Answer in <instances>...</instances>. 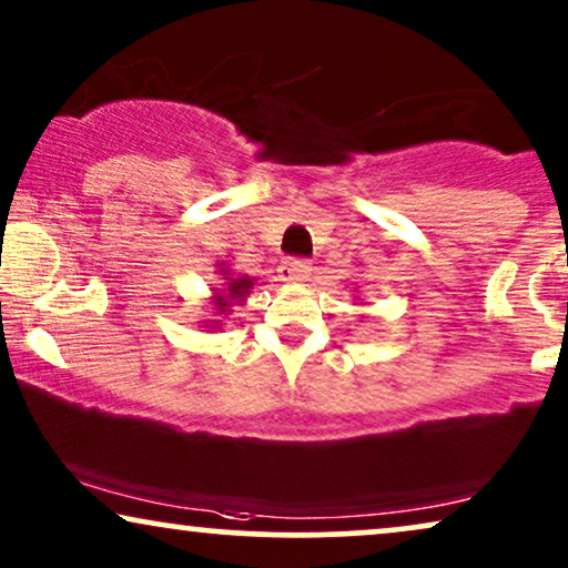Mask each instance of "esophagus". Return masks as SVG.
<instances>
[{"label":"esophagus","instance_id":"34e87169","mask_svg":"<svg viewBox=\"0 0 568 568\" xmlns=\"http://www.w3.org/2000/svg\"><path fill=\"white\" fill-rule=\"evenodd\" d=\"M310 271V261H302V258H286L282 263V268H278V274H282V282H290V284H300V282H307Z\"/></svg>","mask_w":568,"mask_h":568}]
</instances>
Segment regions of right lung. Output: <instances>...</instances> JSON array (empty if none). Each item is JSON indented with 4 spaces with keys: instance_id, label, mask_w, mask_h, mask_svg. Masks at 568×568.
Instances as JSON below:
<instances>
[{
    "instance_id": "obj_1",
    "label": "right lung",
    "mask_w": 568,
    "mask_h": 568,
    "mask_svg": "<svg viewBox=\"0 0 568 568\" xmlns=\"http://www.w3.org/2000/svg\"><path fill=\"white\" fill-rule=\"evenodd\" d=\"M216 274H220L222 284L214 286L212 297H209L212 317H204V321H199L201 328H209V331H220L224 317L232 315V307L245 305L247 294H251L255 284H258L253 276L237 274V271H232L224 261L216 263Z\"/></svg>"
}]
</instances>
